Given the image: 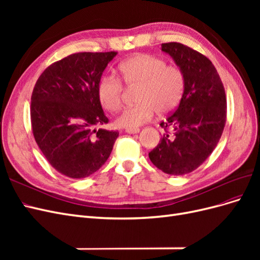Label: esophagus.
<instances>
[{"instance_id": "34e87169", "label": "esophagus", "mask_w": 260, "mask_h": 260, "mask_svg": "<svg viewBox=\"0 0 260 260\" xmlns=\"http://www.w3.org/2000/svg\"><path fill=\"white\" fill-rule=\"evenodd\" d=\"M140 131L139 128H135V129H125V132L130 133V135H135V133H138Z\"/></svg>"}]
</instances>
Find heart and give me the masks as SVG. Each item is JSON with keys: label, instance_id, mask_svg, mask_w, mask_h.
Returning <instances> with one entry per match:
<instances>
[{"label": "heart", "instance_id": "b5f03b06", "mask_svg": "<svg viewBox=\"0 0 260 260\" xmlns=\"http://www.w3.org/2000/svg\"><path fill=\"white\" fill-rule=\"evenodd\" d=\"M119 79L114 76L101 77L96 94L101 105L115 113L121 107L123 84L138 86L136 102L118 116L117 125L135 129L149 121L155 112L159 116L172 113L182 100L185 89V77L175 65H167L164 58L151 54H137L118 66Z\"/></svg>", "mask_w": 260, "mask_h": 260}]
</instances>
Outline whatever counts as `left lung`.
Returning <instances> with one entry per match:
<instances>
[{
	"label": "left lung",
	"instance_id": "left-lung-1",
	"mask_svg": "<svg viewBox=\"0 0 260 260\" xmlns=\"http://www.w3.org/2000/svg\"><path fill=\"white\" fill-rule=\"evenodd\" d=\"M161 51L183 72L185 89L176 111L160 122L165 135L148 157L165 174L182 176L199 168L221 138L226 120L225 92L205 55L179 42L162 43Z\"/></svg>",
	"mask_w": 260,
	"mask_h": 260
}]
</instances>
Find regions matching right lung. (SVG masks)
<instances>
[{
	"label": "right lung",
	"mask_w": 260,
	"mask_h": 260,
	"mask_svg": "<svg viewBox=\"0 0 260 260\" xmlns=\"http://www.w3.org/2000/svg\"><path fill=\"white\" fill-rule=\"evenodd\" d=\"M117 52L72 54L39 77L31 95V128L38 146L59 174L82 179L109 157L118 131L95 130L108 122L96 85Z\"/></svg>",
	"instance_id": "right-lung-1"
}]
</instances>
